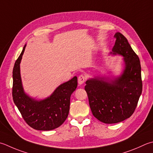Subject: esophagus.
I'll return each instance as SVG.
<instances>
[{"label":"esophagus","instance_id":"esophagus-1","mask_svg":"<svg viewBox=\"0 0 153 153\" xmlns=\"http://www.w3.org/2000/svg\"><path fill=\"white\" fill-rule=\"evenodd\" d=\"M85 81V76H83V75H81V76H79L78 77V84L79 85H83V83H84Z\"/></svg>","mask_w":153,"mask_h":153}]
</instances>
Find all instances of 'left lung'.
<instances>
[{
	"label": "left lung",
	"mask_w": 153,
	"mask_h": 153,
	"mask_svg": "<svg viewBox=\"0 0 153 153\" xmlns=\"http://www.w3.org/2000/svg\"><path fill=\"white\" fill-rule=\"evenodd\" d=\"M110 55L123 57V69L119 75H97L86 81L93 115L106 124L117 123L132 115L141 95V67L138 56L120 32Z\"/></svg>",
	"instance_id": "1"
}]
</instances>
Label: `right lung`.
<instances>
[{
  "label": "right lung",
  "instance_id": "add662e5",
  "mask_svg": "<svg viewBox=\"0 0 153 153\" xmlns=\"http://www.w3.org/2000/svg\"><path fill=\"white\" fill-rule=\"evenodd\" d=\"M26 44L14 64L13 71V97L14 104L30 127L39 131H50L60 126L67 119L70 97L77 86V77L57 87L48 97L36 99L24 89L20 75V62Z\"/></svg>",
  "mask_w": 153,
  "mask_h": 153
}]
</instances>
